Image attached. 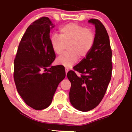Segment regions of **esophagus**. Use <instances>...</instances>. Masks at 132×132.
Listing matches in <instances>:
<instances>
[{
  "mask_svg": "<svg viewBox=\"0 0 132 132\" xmlns=\"http://www.w3.org/2000/svg\"><path fill=\"white\" fill-rule=\"evenodd\" d=\"M69 69H65V71H66V74H67L68 73V72L69 71Z\"/></svg>",
  "mask_w": 132,
  "mask_h": 132,
  "instance_id": "esophagus-1",
  "label": "esophagus"
}]
</instances>
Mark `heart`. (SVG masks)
<instances>
[{
    "label": "heart",
    "instance_id": "b5f03b06",
    "mask_svg": "<svg viewBox=\"0 0 132 132\" xmlns=\"http://www.w3.org/2000/svg\"><path fill=\"white\" fill-rule=\"evenodd\" d=\"M60 35L53 34L50 37L51 46L56 54H61L68 45V52L63 53L56 60L58 65L70 68L76 63L78 56L86 57L93 48L95 35L90 28L70 23L60 29Z\"/></svg>",
    "mask_w": 132,
    "mask_h": 132
}]
</instances>
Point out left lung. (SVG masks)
<instances>
[{"instance_id": "1", "label": "left lung", "mask_w": 132, "mask_h": 132, "mask_svg": "<svg viewBox=\"0 0 132 132\" xmlns=\"http://www.w3.org/2000/svg\"><path fill=\"white\" fill-rule=\"evenodd\" d=\"M88 22L95 26V41L90 53L67 74L71 87L69 99L77 110L87 112L100 103L110 82L112 70V51L105 28L97 19Z\"/></svg>"}]
</instances>
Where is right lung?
Wrapping results in <instances>:
<instances>
[{"instance_id": "add662e5", "label": "right lung", "mask_w": 132, "mask_h": 132, "mask_svg": "<svg viewBox=\"0 0 132 132\" xmlns=\"http://www.w3.org/2000/svg\"><path fill=\"white\" fill-rule=\"evenodd\" d=\"M54 27L46 17L33 22L22 37L14 61L18 93L27 105L36 110L50 105L58 85L66 76L63 67L51 66L56 56L50 33Z\"/></svg>"}]
</instances>
